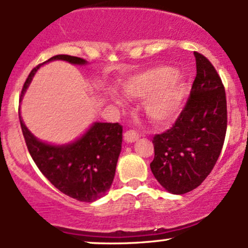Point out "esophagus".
<instances>
[{
	"instance_id": "34e87169",
	"label": "esophagus",
	"mask_w": 248,
	"mask_h": 248,
	"mask_svg": "<svg viewBox=\"0 0 248 248\" xmlns=\"http://www.w3.org/2000/svg\"><path fill=\"white\" fill-rule=\"evenodd\" d=\"M138 140V134L134 130H127L124 132V140L126 143H134Z\"/></svg>"
}]
</instances>
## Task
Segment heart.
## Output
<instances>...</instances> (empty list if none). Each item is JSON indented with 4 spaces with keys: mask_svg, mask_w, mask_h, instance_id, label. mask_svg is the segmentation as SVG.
<instances>
[{
    "mask_svg": "<svg viewBox=\"0 0 248 248\" xmlns=\"http://www.w3.org/2000/svg\"><path fill=\"white\" fill-rule=\"evenodd\" d=\"M185 81L175 76L170 67L151 68L131 77L123 87V93L129 99H144V112L149 121L156 126H164L177 117L185 99Z\"/></svg>",
    "mask_w": 248,
    "mask_h": 248,
    "instance_id": "obj_1",
    "label": "heart"
}]
</instances>
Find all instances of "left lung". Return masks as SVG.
<instances>
[{
  "label": "left lung",
  "instance_id": "obj_1",
  "mask_svg": "<svg viewBox=\"0 0 248 248\" xmlns=\"http://www.w3.org/2000/svg\"><path fill=\"white\" fill-rule=\"evenodd\" d=\"M196 77L178 118L166 132L154 136L151 171L171 194L198 188L219 158L227 130V102L212 62L194 52Z\"/></svg>",
  "mask_w": 248,
  "mask_h": 248
}]
</instances>
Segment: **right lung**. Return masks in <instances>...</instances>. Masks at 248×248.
I'll use <instances>...</instances> for the list:
<instances>
[{
  "label": "right lung",
  "mask_w": 248,
  "mask_h": 248,
  "mask_svg": "<svg viewBox=\"0 0 248 248\" xmlns=\"http://www.w3.org/2000/svg\"><path fill=\"white\" fill-rule=\"evenodd\" d=\"M53 60L74 65L86 61L71 55H55L34 67L23 85L21 97L40 66ZM21 129L31 158L47 180L65 195L82 202L103 198L113 182L117 161L122 150L123 126L118 123H94L80 138L65 145H52L34 137L23 123Z\"/></svg>",
  "instance_id": "obj_1"
}]
</instances>
